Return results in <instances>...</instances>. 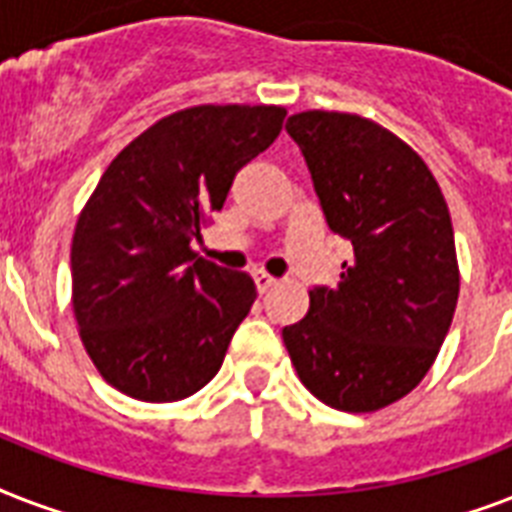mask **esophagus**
Instances as JSON below:
<instances>
[{
    "mask_svg": "<svg viewBox=\"0 0 512 512\" xmlns=\"http://www.w3.org/2000/svg\"><path fill=\"white\" fill-rule=\"evenodd\" d=\"M252 279H255V287H257V292H260V295H265L268 289H273L276 284H279V281L273 279V276H268L265 271H255V273H252Z\"/></svg>",
    "mask_w": 512,
    "mask_h": 512,
    "instance_id": "obj_1",
    "label": "esophagus"
}]
</instances>
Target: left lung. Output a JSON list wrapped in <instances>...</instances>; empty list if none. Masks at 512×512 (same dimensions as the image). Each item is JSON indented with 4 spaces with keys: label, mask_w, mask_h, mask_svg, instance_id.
<instances>
[{
    "label": "left lung",
    "mask_w": 512,
    "mask_h": 512,
    "mask_svg": "<svg viewBox=\"0 0 512 512\" xmlns=\"http://www.w3.org/2000/svg\"><path fill=\"white\" fill-rule=\"evenodd\" d=\"M329 231L353 247L337 287L284 327L300 380L340 412H377L428 374L452 327L460 271L452 217L420 156L380 124L337 111L289 116Z\"/></svg>",
    "instance_id": "left-lung-1"
}]
</instances>
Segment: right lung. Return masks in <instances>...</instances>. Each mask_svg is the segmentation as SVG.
<instances>
[{"label": "right lung", "mask_w": 512, "mask_h": 512, "mask_svg": "<svg viewBox=\"0 0 512 512\" xmlns=\"http://www.w3.org/2000/svg\"><path fill=\"white\" fill-rule=\"evenodd\" d=\"M279 106H196L135 138L100 177L71 244L74 316L103 380L167 404L223 366L255 281L196 257L236 172L279 138Z\"/></svg>", "instance_id": "1"}]
</instances>
